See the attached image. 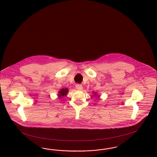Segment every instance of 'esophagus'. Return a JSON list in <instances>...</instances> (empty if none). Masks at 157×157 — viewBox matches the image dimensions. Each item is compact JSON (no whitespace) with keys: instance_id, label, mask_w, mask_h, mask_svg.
<instances>
[{"instance_id":"esophagus-1","label":"esophagus","mask_w":157,"mask_h":157,"mask_svg":"<svg viewBox=\"0 0 157 157\" xmlns=\"http://www.w3.org/2000/svg\"><path fill=\"white\" fill-rule=\"evenodd\" d=\"M75 87L78 90H81L82 89V85H81V84H76L75 85Z\"/></svg>"}]
</instances>
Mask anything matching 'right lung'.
I'll list each match as a JSON object with an SVG mask.
<instances>
[{
  "label": "right lung",
  "mask_w": 157,
  "mask_h": 157,
  "mask_svg": "<svg viewBox=\"0 0 157 157\" xmlns=\"http://www.w3.org/2000/svg\"><path fill=\"white\" fill-rule=\"evenodd\" d=\"M68 92V90L67 88L65 89H61L59 92V95H58V97L59 98H61L62 96H63L65 95H66L67 94Z\"/></svg>",
  "instance_id": "right-lung-1"
}]
</instances>
